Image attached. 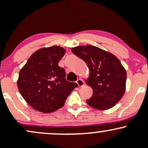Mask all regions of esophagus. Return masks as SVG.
<instances>
[{"instance_id":"esophagus-1","label":"esophagus","mask_w":148,"mask_h":148,"mask_svg":"<svg viewBox=\"0 0 148 148\" xmlns=\"http://www.w3.org/2000/svg\"><path fill=\"white\" fill-rule=\"evenodd\" d=\"M76 84H78L79 87H82V86H84V81L81 79H79L76 81Z\"/></svg>"}]
</instances>
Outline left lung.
I'll use <instances>...</instances> for the list:
<instances>
[{
    "mask_svg": "<svg viewBox=\"0 0 148 148\" xmlns=\"http://www.w3.org/2000/svg\"><path fill=\"white\" fill-rule=\"evenodd\" d=\"M72 52L87 64L90 76L86 84L92 88L88 105L99 110L114 106L121 99L126 88L127 72L113 54L92 45L72 48Z\"/></svg>",
    "mask_w": 148,
    "mask_h": 148,
    "instance_id": "1",
    "label": "left lung"
}]
</instances>
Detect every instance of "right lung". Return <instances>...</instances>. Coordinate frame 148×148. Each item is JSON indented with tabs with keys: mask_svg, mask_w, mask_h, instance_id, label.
<instances>
[{
	"mask_svg": "<svg viewBox=\"0 0 148 148\" xmlns=\"http://www.w3.org/2000/svg\"><path fill=\"white\" fill-rule=\"evenodd\" d=\"M64 48L53 46L35 51L19 72L18 89L27 103L42 113H51L64 106L77 84L66 81L58 62Z\"/></svg>",
	"mask_w": 148,
	"mask_h": 148,
	"instance_id": "1",
	"label": "right lung"
}]
</instances>
